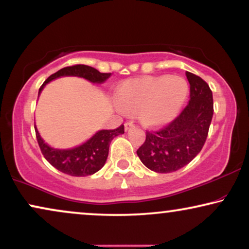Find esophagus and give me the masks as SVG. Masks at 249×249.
<instances>
[{"instance_id":"34e87169","label":"esophagus","mask_w":249,"mask_h":249,"mask_svg":"<svg viewBox=\"0 0 249 249\" xmlns=\"http://www.w3.org/2000/svg\"><path fill=\"white\" fill-rule=\"evenodd\" d=\"M134 127H135V124H134V121H132V120H128L124 124L125 130H128V129H131V128H134Z\"/></svg>"}]
</instances>
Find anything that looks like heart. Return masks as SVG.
Returning <instances> with one entry per match:
<instances>
[{"instance_id": "obj_1", "label": "heart", "mask_w": 249, "mask_h": 249, "mask_svg": "<svg viewBox=\"0 0 249 249\" xmlns=\"http://www.w3.org/2000/svg\"><path fill=\"white\" fill-rule=\"evenodd\" d=\"M188 94V85L180 77H142L125 80L118 89L121 110L141 108L149 125H161L178 114Z\"/></svg>"}]
</instances>
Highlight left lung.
<instances>
[{
    "instance_id": "1",
    "label": "left lung",
    "mask_w": 249,
    "mask_h": 249,
    "mask_svg": "<svg viewBox=\"0 0 249 249\" xmlns=\"http://www.w3.org/2000/svg\"><path fill=\"white\" fill-rule=\"evenodd\" d=\"M190 100L171 122L158 130H146L137 149L141 161L152 171L169 173L183 168L202 151L213 117V95L202 78L186 71Z\"/></svg>"
}]
</instances>
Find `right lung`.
Masks as SVG:
<instances>
[{"label":"right lung","instance_id":"right-lung-1","mask_svg":"<svg viewBox=\"0 0 249 249\" xmlns=\"http://www.w3.org/2000/svg\"><path fill=\"white\" fill-rule=\"evenodd\" d=\"M110 74L111 73H102L95 68L85 66V64L66 67L57 71V72L51 74L40 86L39 93L49 81L59 77L77 76L83 77L85 79L91 81V83L101 84L107 80L110 77ZM35 131L37 142H38L42 154L51 165H53L54 168L66 173V175L85 177L93 175V173L102 169V166L107 162L111 141L115 136L124 134V125L121 124L120 127L112 129V130L98 131L85 144L71 149H56L50 147L40 138L36 128Z\"/></svg>","mask_w":249,"mask_h":249}]
</instances>
